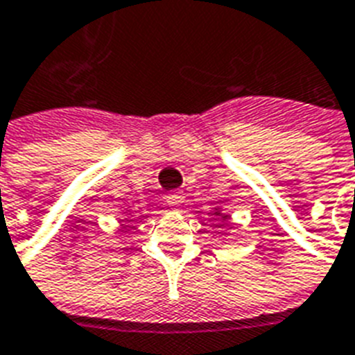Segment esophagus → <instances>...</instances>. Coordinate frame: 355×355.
I'll list each match as a JSON object with an SVG mask.
<instances>
[{
	"mask_svg": "<svg viewBox=\"0 0 355 355\" xmlns=\"http://www.w3.org/2000/svg\"><path fill=\"white\" fill-rule=\"evenodd\" d=\"M166 201L171 208H178L184 202V193H180V191H173V193H167Z\"/></svg>",
	"mask_w": 355,
	"mask_h": 355,
	"instance_id": "obj_1",
	"label": "esophagus"
}]
</instances>
